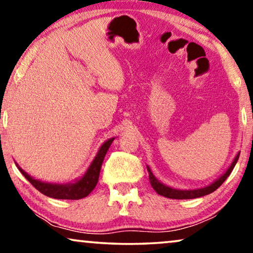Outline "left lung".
<instances>
[{
	"label": "left lung",
	"instance_id": "8db88e82",
	"mask_svg": "<svg viewBox=\"0 0 253 253\" xmlns=\"http://www.w3.org/2000/svg\"><path fill=\"white\" fill-rule=\"evenodd\" d=\"M238 158H240V152H238L236 157L231 162V165L228 167V169L226 171L223 172L222 175L220 176L219 178H216L215 181L213 183H211L210 185L207 186H204V188H200V189H193V190H179V189H172L170 186L164 184V183H161L159 179L155 177L153 175V172H152L151 168L147 166V171H148V177H150V182H151V185L152 188H153L157 193H159L160 196H164V197H167V198H171V199H193V198H199V197H203V196H206V195H210V193H212L213 191H215V190L219 188V186L222 184V183L226 181L228 176L231 174V171H233V169L235 167V165L237 164V160Z\"/></svg>",
	"mask_w": 253,
	"mask_h": 253
}]
</instances>
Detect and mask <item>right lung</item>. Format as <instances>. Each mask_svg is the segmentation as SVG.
<instances>
[{"mask_svg":"<svg viewBox=\"0 0 253 253\" xmlns=\"http://www.w3.org/2000/svg\"><path fill=\"white\" fill-rule=\"evenodd\" d=\"M114 139H115V137L109 138L108 140H106L105 143L100 146L98 153H96L95 158L93 159V161L91 162V165H89L87 170L85 171V174L83 175L82 177L76 179L75 182L65 183V184L42 182L40 181V179L33 178L32 176L27 174L26 171H24L18 165H17V167H18L19 171L25 176L27 181H29L37 190H39L41 193H43L44 196L55 199H82L87 197L89 193L93 191V189L95 188L96 183L99 181L100 169H101L103 159H105L107 151L109 150L110 145H112Z\"/></svg>","mask_w":253,"mask_h":253,"instance_id":"1","label":"right lung"}]
</instances>
